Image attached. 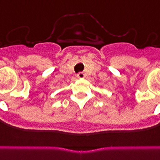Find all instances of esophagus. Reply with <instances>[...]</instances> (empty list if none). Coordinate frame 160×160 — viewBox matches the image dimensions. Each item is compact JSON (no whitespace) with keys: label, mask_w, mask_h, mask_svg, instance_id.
<instances>
[{"label":"esophagus","mask_w":160,"mask_h":160,"mask_svg":"<svg viewBox=\"0 0 160 160\" xmlns=\"http://www.w3.org/2000/svg\"><path fill=\"white\" fill-rule=\"evenodd\" d=\"M77 77L80 79H83L84 78V74L83 72H79L78 74H77Z\"/></svg>","instance_id":"esophagus-1"}]
</instances>
